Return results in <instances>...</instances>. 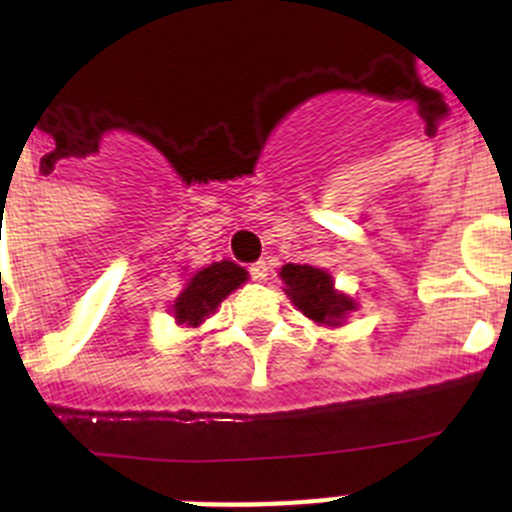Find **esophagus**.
Returning <instances> with one entry per match:
<instances>
[{
    "label": "esophagus",
    "instance_id": "1",
    "mask_svg": "<svg viewBox=\"0 0 512 512\" xmlns=\"http://www.w3.org/2000/svg\"><path fill=\"white\" fill-rule=\"evenodd\" d=\"M248 274H251L253 282H264V279L269 277V264H266V261H256V264H251Z\"/></svg>",
    "mask_w": 512,
    "mask_h": 512
}]
</instances>
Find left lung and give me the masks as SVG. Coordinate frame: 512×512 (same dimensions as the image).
Returning <instances> with one entry per match:
<instances>
[{"mask_svg": "<svg viewBox=\"0 0 512 512\" xmlns=\"http://www.w3.org/2000/svg\"><path fill=\"white\" fill-rule=\"evenodd\" d=\"M279 274L287 284L289 300L315 323L338 325L346 318V312L354 310V300L338 295L333 289V279L323 269L307 264H287Z\"/></svg>", "mask_w": 512, "mask_h": 512, "instance_id": "left-lung-1", "label": "left lung"}]
</instances>
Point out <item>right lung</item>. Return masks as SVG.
Segmentation results:
<instances>
[{
	"instance_id": "1",
	"label": "right lung",
	"mask_w": 512,
	"mask_h": 512,
	"mask_svg": "<svg viewBox=\"0 0 512 512\" xmlns=\"http://www.w3.org/2000/svg\"><path fill=\"white\" fill-rule=\"evenodd\" d=\"M246 269L233 261H215L207 269L197 271L174 302V318L182 325H200L233 289L246 282Z\"/></svg>"
}]
</instances>
